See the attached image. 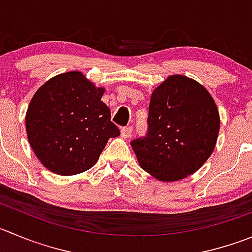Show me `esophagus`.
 I'll use <instances>...</instances> for the list:
<instances>
[{
  "label": "esophagus",
  "mask_w": 252,
  "mask_h": 252,
  "mask_svg": "<svg viewBox=\"0 0 252 252\" xmlns=\"http://www.w3.org/2000/svg\"><path fill=\"white\" fill-rule=\"evenodd\" d=\"M131 133H133V128H131L130 126H123V128H122V130H121L122 137H123L124 139H126V138H130L131 137Z\"/></svg>",
  "instance_id": "esophagus-1"
}]
</instances>
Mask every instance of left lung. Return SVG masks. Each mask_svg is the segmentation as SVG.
<instances>
[{
    "mask_svg": "<svg viewBox=\"0 0 252 252\" xmlns=\"http://www.w3.org/2000/svg\"><path fill=\"white\" fill-rule=\"evenodd\" d=\"M220 118L201 84L174 74L150 98L148 131L130 142L140 166L163 182L195 173L215 148Z\"/></svg>",
    "mask_w": 252,
    "mask_h": 252,
    "instance_id": "left-lung-1",
    "label": "left lung"
}]
</instances>
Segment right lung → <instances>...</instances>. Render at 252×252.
<instances>
[{
    "mask_svg": "<svg viewBox=\"0 0 252 252\" xmlns=\"http://www.w3.org/2000/svg\"><path fill=\"white\" fill-rule=\"evenodd\" d=\"M97 88L81 72H67L43 84L30 103L26 130L42 164L60 175L83 173L97 163L109 138L121 130Z\"/></svg>",
    "mask_w": 252,
    "mask_h": 252,
    "instance_id": "right-lung-1",
    "label": "right lung"
}]
</instances>
